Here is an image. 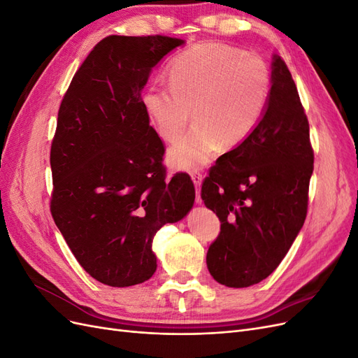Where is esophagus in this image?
Returning a JSON list of instances; mask_svg holds the SVG:
<instances>
[{
  "label": "esophagus",
  "mask_w": 358,
  "mask_h": 358,
  "mask_svg": "<svg viewBox=\"0 0 358 358\" xmlns=\"http://www.w3.org/2000/svg\"><path fill=\"white\" fill-rule=\"evenodd\" d=\"M191 179L194 182V185H196V191H197V203H201L200 199V185H201V180H203V175L199 171H194L191 173Z\"/></svg>",
  "instance_id": "obj_1"
}]
</instances>
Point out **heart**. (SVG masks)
<instances>
[{
	"instance_id": "heart-1",
	"label": "heart",
	"mask_w": 358,
	"mask_h": 358,
	"mask_svg": "<svg viewBox=\"0 0 358 358\" xmlns=\"http://www.w3.org/2000/svg\"><path fill=\"white\" fill-rule=\"evenodd\" d=\"M169 88L150 86L143 109L169 143L185 131L189 112L196 128L169 150V162L196 170L221 148L233 149L254 133L267 109L272 76L266 62L239 48L201 43L170 62Z\"/></svg>"
}]
</instances>
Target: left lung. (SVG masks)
Returning a JSON list of instances; mask_svg holds the SVG:
<instances>
[{
	"label": "left lung",
	"mask_w": 358,
	"mask_h": 358,
	"mask_svg": "<svg viewBox=\"0 0 358 358\" xmlns=\"http://www.w3.org/2000/svg\"><path fill=\"white\" fill-rule=\"evenodd\" d=\"M309 122L284 59L273 55L267 109L254 133L221 155L201 187L221 231L206 263L216 282L245 288L280 264L308 213Z\"/></svg>",
	"instance_id": "8db88e82"
}]
</instances>
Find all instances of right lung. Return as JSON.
Returning <instances> with one entry per match:
<instances>
[{
  "mask_svg": "<svg viewBox=\"0 0 358 358\" xmlns=\"http://www.w3.org/2000/svg\"><path fill=\"white\" fill-rule=\"evenodd\" d=\"M183 40L167 36L103 38L64 95L50 148V212L79 264L109 287L155 273V233L194 204L185 173L166 180L164 145L149 125L142 90Z\"/></svg>",
  "mask_w": 358,
  "mask_h": 358,
  "instance_id": "right-lung-1",
  "label": "right lung"
}]
</instances>
